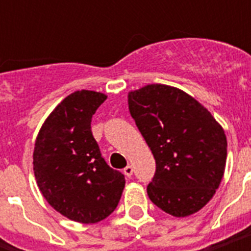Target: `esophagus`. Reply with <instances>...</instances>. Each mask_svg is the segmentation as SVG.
<instances>
[{
	"label": "esophagus",
	"instance_id": "obj_1",
	"mask_svg": "<svg viewBox=\"0 0 251 251\" xmlns=\"http://www.w3.org/2000/svg\"><path fill=\"white\" fill-rule=\"evenodd\" d=\"M124 175H125L126 177H131V176H133V167H131V165H127V167L124 169Z\"/></svg>",
	"mask_w": 251,
	"mask_h": 251
}]
</instances>
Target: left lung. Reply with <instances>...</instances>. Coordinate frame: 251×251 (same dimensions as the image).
Instances as JSON below:
<instances>
[{
  "label": "left lung",
  "instance_id": "1",
  "mask_svg": "<svg viewBox=\"0 0 251 251\" xmlns=\"http://www.w3.org/2000/svg\"><path fill=\"white\" fill-rule=\"evenodd\" d=\"M127 102L156 161L147 186L151 202L176 218L198 212L224 176L226 137L220 124L190 95L165 84L131 91Z\"/></svg>",
  "mask_w": 251,
  "mask_h": 251
}]
</instances>
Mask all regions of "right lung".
Returning a JSON list of instances; mask_svg holds the SVG:
<instances>
[{
  "mask_svg": "<svg viewBox=\"0 0 251 251\" xmlns=\"http://www.w3.org/2000/svg\"><path fill=\"white\" fill-rule=\"evenodd\" d=\"M106 95L75 91L41 126L33 150V172L41 194L70 220L94 224L117 207L125 176L102 159L91 120Z\"/></svg>",
  "mask_w": 251,
  "mask_h": 251,
  "instance_id": "add662e5",
  "label": "right lung"
}]
</instances>
